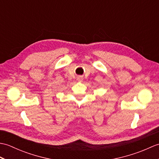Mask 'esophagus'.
<instances>
[{
  "instance_id": "34e87169",
  "label": "esophagus",
  "mask_w": 159,
  "mask_h": 159,
  "mask_svg": "<svg viewBox=\"0 0 159 159\" xmlns=\"http://www.w3.org/2000/svg\"><path fill=\"white\" fill-rule=\"evenodd\" d=\"M77 80H78V81L81 82L82 80H83V78H82L81 76H78V77H77Z\"/></svg>"
}]
</instances>
